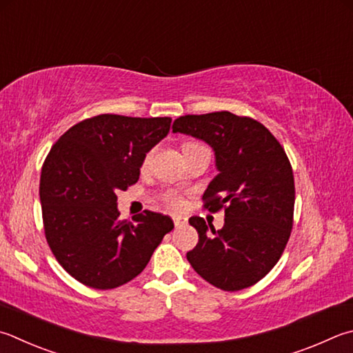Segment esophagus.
Wrapping results in <instances>:
<instances>
[{
    "label": "esophagus",
    "instance_id": "1",
    "mask_svg": "<svg viewBox=\"0 0 353 353\" xmlns=\"http://www.w3.org/2000/svg\"><path fill=\"white\" fill-rule=\"evenodd\" d=\"M172 221H174L176 227H183V225H187V223H188V217L176 214V216H172Z\"/></svg>",
    "mask_w": 353,
    "mask_h": 353
}]
</instances>
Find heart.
Here are the masks:
<instances>
[{"mask_svg": "<svg viewBox=\"0 0 353 353\" xmlns=\"http://www.w3.org/2000/svg\"><path fill=\"white\" fill-rule=\"evenodd\" d=\"M187 145H193V143H187ZM187 145H185V146H187ZM151 159H152V151H150L148 154L145 156L143 162H142V168H146V166L150 165ZM162 199H163V201H165L166 203L170 205V207H172V208H182L183 205H185L182 196H179L177 193H174V191H166V193L162 194Z\"/></svg>", "mask_w": 353, "mask_h": 353, "instance_id": "heart-1", "label": "heart"}]
</instances>
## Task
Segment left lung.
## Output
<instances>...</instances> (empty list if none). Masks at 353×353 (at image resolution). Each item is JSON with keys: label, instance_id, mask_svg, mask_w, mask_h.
Listing matches in <instances>:
<instances>
[{"label": "left lung", "instance_id": "obj_1", "mask_svg": "<svg viewBox=\"0 0 353 353\" xmlns=\"http://www.w3.org/2000/svg\"><path fill=\"white\" fill-rule=\"evenodd\" d=\"M207 142L219 174L203 193V208L225 211L221 230L190 217L197 245L187 259L197 274L221 290L254 285L276 265L290 238L294 181L290 160L276 137L252 117L228 111L182 115L172 123Z\"/></svg>", "mask_w": 353, "mask_h": 353}]
</instances>
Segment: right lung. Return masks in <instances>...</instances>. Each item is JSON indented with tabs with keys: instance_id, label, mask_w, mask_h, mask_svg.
Masks as SVG:
<instances>
[{
	"instance_id": "right-lung-1",
	"label": "right lung",
	"mask_w": 353,
	"mask_h": 353,
	"mask_svg": "<svg viewBox=\"0 0 353 353\" xmlns=\"http://www.w3.org/2000/svg\"><path fill=\"white\" fill-rule=\"evenodd\" d=\"M170 125V117L101 114L69 128L50 148L40 177L44 234L55 259L79 283L97 290L130 283L174 228L154 211L128 222L117 210V191L139 181L146 152Z\"/></svg>"
}]
</instances>
